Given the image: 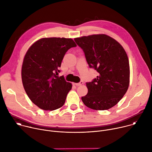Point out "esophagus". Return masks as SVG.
Listing matches in <instances>:
<instances>
[{"label": "esophagus", "instance_id": "esophagus-1", "mask_svg": "<svg viewBox=\"0 0 152 152\" xmlns=\"http://www.w3.org/2000/svg\"><path fill=\"white\" fill-rule=\"evenodd\" d=\"M83 82H82V81H80L79 83H75V85H76V86H80V85H83Z\"/></svg>", "mask_w": 152, "mask_h": 152}]
</instances>
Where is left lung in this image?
Returning a JSON list of instances; mask_svg holds the SVG:
<instances>
[{
    "instance_id": "8db88e82",
    "label": "left lung",
    "mask_w": 152,
    "mask_h": 152,
    "mask_svg": "<svg viewBox=\"0 0 152 152\" xmlns=\"http://www.w3.org/2000/svg\"><path fill=\"white\" fill-rule=\"evenodd\" d=\"M82 49L89 67L99 76L86 83L88 93L82 97L85 106L97 111L109 110L126 94L129 85L130 67L127 53L120 43L105 34L75 38Z\"/></svg>"
}]
</instances>
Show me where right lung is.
I'll list each match as a JSON object with an SVG mask.
<instances>
[{
  "instance_id": "right-lung-1",
  "label": "right lung",
  "mask_w": 152,
  "mask_h": 152,
  "mask_svg": "<svg viewBox=\"0 0 152 152\" xmlns=\"http://www.w3.org/2000/svg\"><path fill=\"white\" fill-rule=\"evenodd\" d=\"M76 47L72 38H42L26 53L21 67V79L30 100L40 109L53 111L62 107L72 84L58 76L67 51Z\"/></svg>"
}]
</instances>
